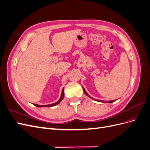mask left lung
<instances>
[{"label": "left lung", "mask_w": 150, "mask_h": 150, "mask_svg": "<svg viewBox=\"0 0 150 150\" xmlns=\"http://www.w3.org/2000/svg\"><path fill=\"white\" fill-rule=\"evenodd\" d=\"M83 90H84V93L86 94V96H88V97H89L90 98H91V99H93V100H94V101H98V102H101V103H112V102H114V101H115V100H112V101H108V102H106V101H101V100H99V99H94V98H91V97L87 93V92L86 91V90H85V89L84 88V87L83 86Z\"/></svg>", "instance_id": "obj_1"}]
</instances>
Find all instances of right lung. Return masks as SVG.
Here are the masks:
<instances>
[{"mask_svg": "<svg viewBox=\"0 0 150 150\" xmlns=\"http://www.w3.org/2000/svg\"><path fill=\"white\" fill-rule=\"evenodd\" d=\"M64 88H63L62 90V93H61V96L60 97V99H59V100L56 103L47 104V105H39V104H34V106H37V107H51V106H54L57 105V104H58L62 100L63 98H64Z\"/></svg>", "mask_w": 150, "mask_h": 150, "instance_id": "1", "label": "right lung"}]
</instances>
